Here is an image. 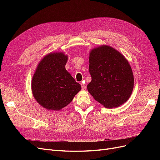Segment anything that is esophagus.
<instances>
[{
  "instance_id": "34e87169",
  "label": "esophagus",
  "mask_w": 160,
  "mask_h": 160,
  "mask_svg": "<svg viewBox=\"0 0 160 160\" xmlns=\"http://www.w3.org/2000/svg\"><path fill=\"white\" fill-rule=\"evenodd\" d=\"M81 88H82V89H84L85 88L86 85L85 84V83H83V82H82V83H81Z\"/></svg>"
}]
</instances>
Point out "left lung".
I'll use <instances>...</instances> for the list:
<instances>
[{"instance_id": "8db88e82", "label": "left lung", "mask_w": 160, "mask_h": 160, "mask_svg": "<svg viewBox=\"0 0 160 160\" xmlns=\"http://www.w3.org/2000/svg\"><path fill=\"white\" fill-rule=\"evenodd\" d=\"M91 81L88 89L105 108H113L128 101L133 88V75L126 59L109 46L93 49L89 55Z\"/></svg>"}]
</instances>
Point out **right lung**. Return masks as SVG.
I'll return each instance as SVG.
<instances>
[{"label":"right lung","mask_w":160,"mask_h":160,"mask_svg":"<svg viewBox=\"0 0 160 160\" xmlns=\"http://www.w3.org/2000/svg\"><path fill=\"white\" fill-rule=\"evenodd\" d=\"M67 56L55 52L45 56L38 64L32 79L33 96L43 108L59 110L69 105L81 89L65 66Z\"/></svg>","instance_id":"1"}]
</instances>
